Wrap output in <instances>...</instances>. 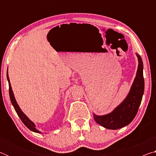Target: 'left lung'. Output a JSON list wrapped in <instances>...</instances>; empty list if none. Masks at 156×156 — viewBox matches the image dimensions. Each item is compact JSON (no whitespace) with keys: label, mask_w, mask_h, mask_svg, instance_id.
<instances>
[{"label":"left lung","mask_w":156,"mask_h":156,"mask_svg":"<svg viewBox=\"0 0 156 156\" xmlns=\"http://www.w3.org/2000/svg\"><path fill=\"white\" fill-rule=\"evenodd\" d=\"M138 67L136 78L126 98L113 109V112L103 115L94 113V118L100 125L108 129H119L132 122L138 113L144 94V80L143 77V62L140 56L136 54Z\"/></svg>","instance_id":"obj_1"}]
</instances>
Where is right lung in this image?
<instances>
[{
	"mask_svg": "<svg viewBox=\"0 0 156 156\" xmlns=\"http://www.w3.org/2000/svg\"><path fill=\"white\" fill-rule=\"evenodd\" d=\"M7 80H8V83H9V94L10 100H11L12 104L13 105V107H14V108L16 112L17 113L18 115L19 116V118H20V120H22V122L24 123V125L27 126L29 129H30L31 131H32L34 132H36V133H41V131L37 130L36 128L35 124H34L32 121H31L30 119H29L27 116L22 112V110L20 109V108L19 107V106H18L16 100V99H15L14 93H13V91H12V89L11 87V84H10L8 72H7Z\"/></svg>",
	"mask_w": 156,
	"mask_h": 156,
	"instance_id": "add662e5",
	"label": "right lung"
}]
</instances>
